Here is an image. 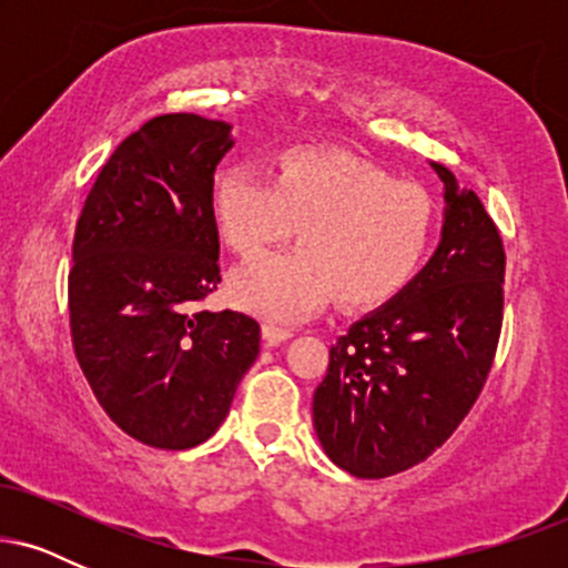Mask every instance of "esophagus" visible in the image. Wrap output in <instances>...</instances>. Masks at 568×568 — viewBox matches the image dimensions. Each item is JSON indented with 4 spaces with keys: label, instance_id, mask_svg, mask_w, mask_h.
Masks as SVG:
<instances>
[{
    "label": "esophagus",
    "instance_id": "1",
    "mask_svg": "<svg viewBox=\"0 0 568 568\" xmlns=\"http://www.w3.org/2000/svg\"><path fill=\"white\" fill-rule=\"evenodd\" d=\"M262 336L266 342V347H277L280 342H288L293 336L291 328H283V325H275V323H264L262 325Z\"/></svg>",
    "mask_w": 568,
    "mask_h": 568
}]
</instances>
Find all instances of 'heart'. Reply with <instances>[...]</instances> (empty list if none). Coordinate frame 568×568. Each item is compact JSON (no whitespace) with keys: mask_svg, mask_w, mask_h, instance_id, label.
<instances>
[{"mask_svg":"<svg viewBox=\"0 0 568 568\" xmlns=\"http://www.w3.org/2000/svg\"><path fill=\"white\" fill-rule=\"evenodd\" d=\"M213 221L243 256L283 243L232 272L230 298L266 321H298L334 293L342 306H376L419 272L435 234V205L422 186L347 154L293 149L275 175L232 165L216 173Z\"/></svg>","mask_w":568,"mask_h":568,"instance_id":"1","label":"heart"}]
</instances>
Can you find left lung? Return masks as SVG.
I'll use <instances>...</instances> for the list:
<instances>
[{
	"instance_id": "8db88e82",
	"label": "left lung",
	"mask_w": 568,
	"mask_h": 568,
	"mask_svg": "<svg viewBox=\"0 0 568 568\" xmlns=\"http://www.w3.org/2000/svg\"><path fill=\"white\" fill-rule=\"evenodd\" d=\"M443 184L440 243L400 293L331 347L312 397L317 440L355 478H387L448 440L484 389L501 328L505 251L473 189Z\"/></svg>"
}]
</instances>
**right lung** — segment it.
Wrapping results in <instances>:
<instances>
[{
    "mask_svg": "<svg viewBox=\"0 0 568 568\" xmlns=\"http://www.w3.org/2000/svg\"><path fill=\"white\" fill-rule=\"evenodd\" d=\"M232 146L224 120L154 116L114 149L77 221V361L109 419L165 452L216 433L258 357L253 317L194 310L221 283L211 192Z\"/></svg>",
    "mask_w": 568,
    "mask_h": 568,
    "instance_id": "right-lung-1",
    "label": "right lung"
}]
</instances>
